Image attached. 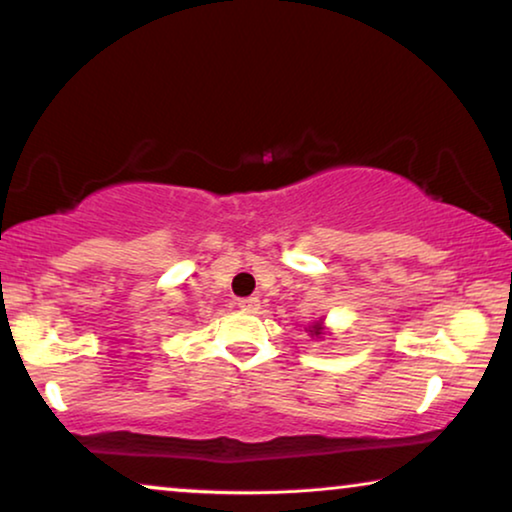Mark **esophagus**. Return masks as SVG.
I'll use <instances>...</instances> for the list:
<instances>
[{
	"label": "esophagus",
	"mask_w": 512,
	"mask_h": 512,
	"mask_svg": "<svg viewBox=\"0 0 512 512\" xmlns=\"http://www.w3.org/2000/svg\"><path fill=\"white\" fill-rule=\"evenodd\" d=\"M237 307H240L242 312H256L258 307H261V300L256 296H249V298H240L237 300Z\"/></svg>",
	"instance_id": "1"
}]
</instances>
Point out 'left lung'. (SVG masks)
Masks as SVG:
<instances>
[{"label": "left lung", "instance_id": "obj_1", "mask_svg": "<svg viewBox=\"0 0 512 512\" xmlns=\"http://www.w3.org/2000/svg\"><path fill=\"white\" fill-rule=\"evenodd\" d=\"M305 331H307V335H310V338H314V340H324V335L328 333V328H326V324H324V319H317V321H312V324L307 326Z\"/></svg>", "mask_w": 512, "mask_h": 512}]
</instances>
